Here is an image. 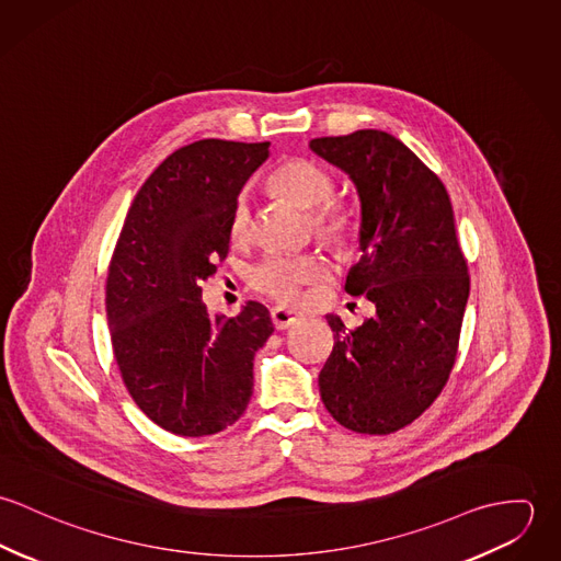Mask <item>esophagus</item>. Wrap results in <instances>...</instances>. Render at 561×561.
<instances>
[{"mask_svg":"<svg viewBox=\"0 0 561 561\" xmlns=\"http://www.w3.org/2000/svg\"><path fill=\"white\" fill-rule=\"evenodd\" d=\"M298 320H300V316H296V313L289 311V309H283V307H274V309H272V321H274L276 330H285V328L294 325Z\"/></svg>","mask_w":561,"mask_h":561,"instance_id":"obj_1","label":"esophagus"}]
</instances>
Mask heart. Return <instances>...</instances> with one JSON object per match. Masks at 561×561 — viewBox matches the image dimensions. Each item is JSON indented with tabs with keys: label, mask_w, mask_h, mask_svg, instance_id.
Wrapping results in <instances>:
<instances>
[{
	"label": "heart",
	"mask_w": 561,
	"mask_h": 561,
	"mask_svg": "<svg viewBox=\"0 0 561 561\" xmlns=\"http://www.w3.org/2000/svg\"><path fill=\"white\" fill-rule=\"evenodd\" d=\"M272 185L296 201L298 205L313 209V227L321 240L332 245H345L358 233V214L345 201L334 198V176L307 158L283 161L272 172ZM252 207L250 196L240 192L229 216V236L233 241L250 238ZM328 272V263L320 252L302 254H270L259 261L250 272L252 287L278 302H298L302 287L321 280Z\"/></svg>",
	"instance_id": "heart-1"
}]
</instances>
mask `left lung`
Instances as JSON below:
<instances>
[{"mask_svg": "<svg viewBox=\"0 0 561 561\" xmlns=\"http://www.w3.org/2000/svg\"><path fill=\"white\" fill-rule=\"evenodd\" d=\"M356 183L363 256L345 291L376 316L347 330L328 316L334 347L320 374L321 401L343 427L391 434L445 389L469 300V267L443 181L396 136L358 129L311 140Z\"/></svg>", "mask_w": 561, "mask_h": 561, "instance_id": "8db88e82", "label": "left lung"}]
</instances>
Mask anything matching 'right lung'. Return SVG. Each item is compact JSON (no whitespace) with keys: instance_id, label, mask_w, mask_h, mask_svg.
Instances as JSON below:
<instances>
[{"instance_id":"right-lung-1","label":"right lung","mask_w":561,"mask_h":561,"mask_svg":"<svg viewBox=\"0 0 561 561\" xmlns=\"http://www.w3.org/2000/svg\"><path fill=\"white\" fill-rule=\"evenodd\" d=\"M270 142L198 140L170 153L136 194L112 252L105 311L114 358L138 408L176 436L233 425L252 396L270 311L248 300L211 316L201 283L229 252V216Z\"/></svg>"}]
</instances>
